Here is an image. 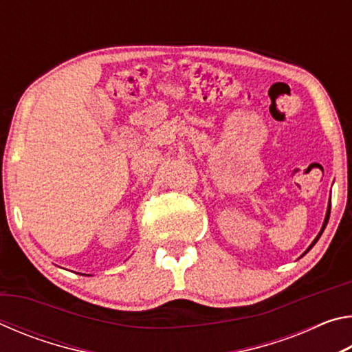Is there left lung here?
<instances>
[{
	"mask_svg": "<svg viewBox=\"0 0 352 352\" xmlns=\"http://www.w3.org/2000/svg\"><path fill=\"white\" fill-rule=\"evenodd\" d=\"M327 220H329V208H327V212H326V217H324V222H323V226H321V230H320V233H318V236L317 237H315V239H314V242L311 243V245H309V248L306 250V252L305 253H302V254H306L307 252H309V250H311L314 245H315V243H317V241L320 239V236L321 234H323V231H324V228H326V225H327Z\"/></svg>",
	"mask_w": 352,
	"mask_h": 352,
	"instance_id": "left-lung-1",
	"label": "left lung"
}]
</instances>
